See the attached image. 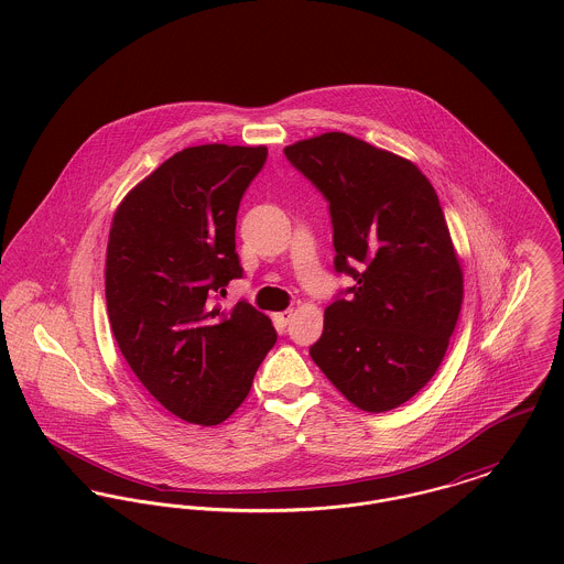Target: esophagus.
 Wrapping results in <instances>:
<instances>
[{
    "mask_svg": "<svg viewBox=\"0 0 564 564\" xmlns=\"http://www.w3.org/2000/svg\"><path fill=\"white\" fill-rule=\"evenodd\" d=\"M292 317H294V313L292 312L274 313V324H276L279 328H285V326L292 322Z\"/></svg>",
    "mask_w": 564,
    "mask_h": 564,
    "instance_id": "obj_1",
    "label": "esophagus"
}]
</instances>
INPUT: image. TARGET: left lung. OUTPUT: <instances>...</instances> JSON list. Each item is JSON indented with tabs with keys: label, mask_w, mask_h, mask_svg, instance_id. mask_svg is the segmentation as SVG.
<instances>
[{
	"label": "left lung",
	"mask_w": 564,
	"mask_h": 564,
	"mask_svg": "<svg viewBox=\"0 0 564 564\" xmlns=\"http://www.w3.org/2000/svg\"><path fill=\"white\" fill-rule=\"evenodd\" d=\"M283 153L328 198L335 268L357 281L324 310L310 355L350 404L391 411L435 376L463 305L437 192L411 160L344 131Z\"/></svg>",
	"instance_id": "left-lung-1"
}]
</instances>
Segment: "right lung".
I'll use <instances>...</instances> for the list:
<instances>
[{
    "mask_svg": "<svg viewBox=\"0 0 564 564\" xmlns=\"http://www.w3.org/2000/svg\"><path fill=\"white\" fill-rule=\"evenodd\" d=\"M268 149L223 142L177 151L119 203L106 251V305L131 372L188 424H223L276 341L272 319L216 299L242 276L240 198Z\"/></svg>",
    "mask_w": 564,
    "mask_h": 564,
    "instance_id": "obj_1",
    "label": "right lung"
}]
</instances>
